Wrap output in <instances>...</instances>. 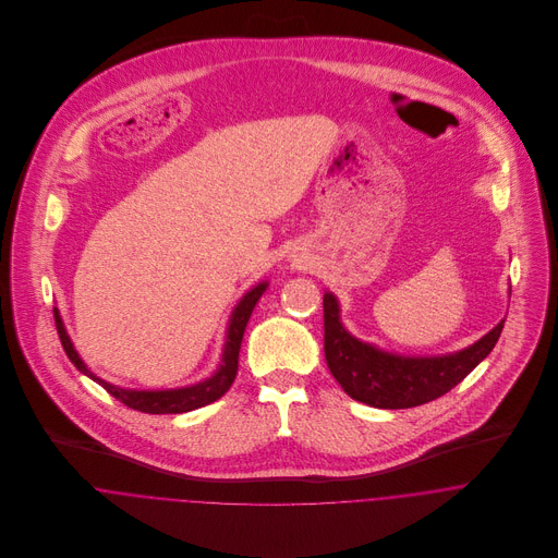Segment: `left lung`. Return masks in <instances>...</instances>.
Segmentation results:
<instances>
[{
    "label": "left lung",
    "instance_id": "left-lung-1",
    "mask_svg": "<svg viewBox=\"0 0 558 558\" xmlns=\"http://www.w3.org/2000/svg\"><path fill=\"white\" fill-rule=\"evenodd\" d=\"M324 356L341 389L374 408H412L449 393L496 345L505 319L466 350L445 356H399L352 337L341 319L339 303L324 294Z\"/></svg>",
    "mask_w": 558,
    "mask_h": 558
}]
</instances>
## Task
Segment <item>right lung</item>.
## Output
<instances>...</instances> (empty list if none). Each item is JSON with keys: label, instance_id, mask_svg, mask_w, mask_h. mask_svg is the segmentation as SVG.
<instances>
[{"label": "right lung", "instance_id": "right-lung-1", "mask_svg": "<svg viewBox=\"0 0 558 558\" xmlns=\"http://www.w3.org/2000/svg\"><path fill=\"white\" fill-rule=\"evenodd\" d=\"M268 283H257L253 290H248L242 299H240L230 326H228V337H226V350H223V361L219 365V369L204 383H197L193 387H184V389H169V391H133V389H120L116 385H109L105 380H100L98 376H94L87 365L83 363L64 328V322L60 318V312L53 310V318L58 326V335L60 341L64 345L66 356L71 359V363H75V367L81 374H85L87 378H92L94 383H98L109 396L120 399L124 405L140 410V412H148V414H180V412H189L202 405H208L219 398H223L239 372V352L240 343H242V335L246 328V322L251 318V312L255 307V303L259 301V296L266 292Z\"/></svg>", "mask_w": 558, "mask_h": 558}]
</instances>
